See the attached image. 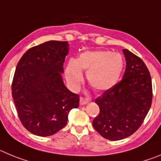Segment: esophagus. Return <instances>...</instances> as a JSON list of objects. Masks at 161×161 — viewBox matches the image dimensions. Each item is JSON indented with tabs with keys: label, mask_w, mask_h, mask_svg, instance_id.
Returning a JSON list of instances; mask_svg holds the SVG:
<instances>
[{
	"label": "esophagus",
	"mask_w": 161,
	"mask_h": 161,
	"mask_svg": "<svg viewBox=\"0 0 161 161\" xmlns=\"http://www.w3.org/2000/svg\"><path fill=\"white\" fill-rule=\"evenodd\" d=\"M79 103H80V105H85V104H86L89 103V100H88L87 98H86L80 97V101H79Z\"/></svg>",
	"instance_id": "1"
}]
</instances>
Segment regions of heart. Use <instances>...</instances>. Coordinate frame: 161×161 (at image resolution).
I'll return each mask as SVG.
<instances>
[{"instance_id": "1", "label": "heart", "mask_w": 161, "mask_h": 161, "mask_svg": "<svg viewBox=\"0 0 161 161\" xmlns=\"http://www.w3.org/2000/svg\"><path fill=\"white\" fill-rule=\"evenodd\" d=\"M124 60L119 53L109 50L84 52L75 61L66 65L65 75L68 84L77 89L82 81V70L86 71V79L95 91H103L112 87L119 79Z\"/></svg>"}]
</instances>
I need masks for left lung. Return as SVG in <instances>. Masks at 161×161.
<instances>
[{"label":"left lung","mask_w":161,"mask_h":161,"mask_svg":"<svg viewBox=\"0 0 161 161\" xmlns=\"http://www.w3.org/2000/svg\"><path fill=\"white\" fill-rule=\"evenodd\" d=\"M126 70L123 79L104 91L95 102L99 107L93 127L103 138L119 140L136 132L151 108V75L141 58L123 50Z\"/></svg>","instance_id":"left-lung-1"}]
</instances>
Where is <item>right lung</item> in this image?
Returning a JSON list of instances; mask_svg holds the SVG:
<instances>
[{
  "label": "right lung",
  "mask_w": 161,
  "mask_h": 161,
  "mask_svg": "<svg viewBox=\"0 0 161 161\" xmlns=\"http://www.w3.org/2000/svg\"><path fill=\"white\" fill-rule=\"evenodd\" d=\"M68 52L67 42H46L27 50L17 63L12 96L22 125L38 136L60 131L70 110L79 107V95L66 87L62 77Z\"/></svg>",
  "instance_id": "1"
}]
</instances>
